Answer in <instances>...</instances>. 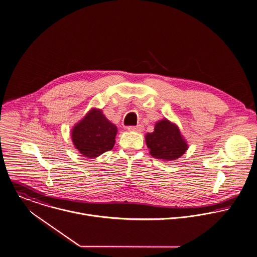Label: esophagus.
Wrapping results in <instances>:
<instances>
[{"label":"esophagus","instance_id":"34e87169","mask_svg":"<svg viewBox=\"0 0 257 257\" xmlns=\"http://www.w3.org/2000/svg\"><path fill=\"white\" fill-rule=\"evenodd\" d=\"M127 130L128 131H132V132H142L143 131V125H141V124H139V125H131V126H128L127 127Z\"/></svg>","mask_w":257,"mask_h":257}]
</instances>
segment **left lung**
Here are the masks:
<instances>
[{
  "label": "left lung",
  "instance_id": "left-lung-1",
  "mask_svg": "<svg viewBox=\"0 0 257 257\" xmlns=\"http://www.w3.org/2000/svg\"><path fill=\"white\" fill-rule=\"evenodd\" d=\"M146 143L154 158L166 162L180 158L188 148L178 126L167 118L156 123L154 133L147 134Z\"/></svg>",
  "mask_w": 257,
  "mask_h": 257
}]
</instances>
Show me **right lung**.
Returning a JSON list of instances; mask_svg holds the SVG:
<instances>
[{"label":"right lung","mask_w":257,"mask_h":257,"mask_svg":"<svg viewBox=\"0 0 257 257\" xmlns=\"http://www.w3.org/2000/svg\"><path fill=\"white\" fill-rule=\"evenodd\" d=\"M117 127L111 123L100 109L91 108L72 131L75 148L87 159L99 157L112 150Z\"/></svg>","instance_id":"obj_1"}]
</instances>
